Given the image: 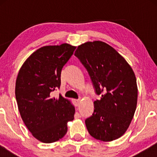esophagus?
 Segmentation results:
<instances>
[{"label": "esophagus", "mask_w": 157, "mask_h": 157, "mask_svg": "<svg viewBox=\"0 0 157 157\" xmlns=\"http://www.w3.org/2000/svg\"><path fill=\"white\" fill-rule=\"evenodd\" d=\"M74 104L76 106H78L79 104H80V100H78V99L74 100Z\"/></svg>", "instance_id": "34e87169"}]
</instances>
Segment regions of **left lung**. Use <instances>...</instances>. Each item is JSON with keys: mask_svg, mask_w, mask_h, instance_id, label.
<instances>
[{"mask_svg": "<svg viewBox=\"0 0 157 157\" xmlns=\"http://www.w3.org/2000/svg\"><path fill=\"white\" fill-rule=\"evenodd\" d=\"M74 55L101 96L94 102L93 114L85 120L88 132L97 140L119 139L129 126L136 108L138 89L132 67L114 48L99 40L80 45Z\"/></svg>", "mask_w": 157, "mask_h": 157, "instance_id": "8db88e82", "label": "left lung"}]
</instances>
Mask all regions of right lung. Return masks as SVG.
<instances>
[{"mask_svg": "<svg viewBox=\"0 0 157 157\" xmlns=\"http://www.w3.org/2000/svg\"><path fill=\"white\" fill-rule=\"evenodd\" d=\"M76 47L68 44L47 46L28 58L19 71L16 98L21 117L32 135L44 143H53L65 136L67 123L74 119L75 108L61 95L51 92L61 86L63 66Z\"/></svg>", "mask_w": 157, "mask_h": 157, "instance_id": "right-lung-1", "label": "right lung"}]
</instances>
